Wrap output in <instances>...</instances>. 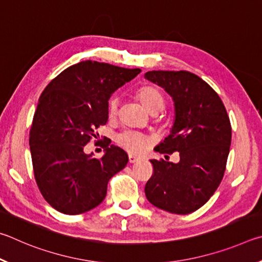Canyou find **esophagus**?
I'll list each match as a JSON object with an SVG mask.
<instances>
[{
	"instance_id": "34e87169",
	"label": "esophagus",
	"mask_w": 262,
	"mask_h": 262,
	"mask_svg": "<svg viewBox=\"0 0 262 262\" xmlns=\"http://www.w3.org/2000/svg\"><path fill=\"white\" fill-rule=\"evenodd\" d=\"M128 161H130V163H136V162L139 161V158H138V157H135V155H132V154H130V155H128Z\"/></svg>"
}]
</instances>
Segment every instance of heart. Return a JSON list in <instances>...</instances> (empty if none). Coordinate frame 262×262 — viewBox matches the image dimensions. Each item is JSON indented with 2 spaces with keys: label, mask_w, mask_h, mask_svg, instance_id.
<instances>
[{
  "label": "heart",
  "mask_w": 262,
  "mask_h": 262,
  "mask_svg": "<svg viewBox=\"0 0 262 262\" xmlns=\"http://www.w3.org/2000/svg\"><path fill=\"white\" fill-rule=\"evenodd\" d=\"M138 98L144 107L148 110L150 114L159 113L163 108L164 99L162 94L152 86L141 87L138 91ZM117 98L113 96L108 102V113L109 115H115L117 112ZM117 144L126 149L127 152L139 154L143 153L147 148L148 141L146 137L139 132L135 131H123L116 136Z\"/></svg>",
  "instance_id": "b5f03b06"
}]
</instances>
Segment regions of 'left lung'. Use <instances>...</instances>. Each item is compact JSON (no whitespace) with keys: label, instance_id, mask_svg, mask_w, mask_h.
Here are the masks:
<instances>
[{"label":"left lung","instance_id":"1","mask_svg":"<svg viewBox=\"0 0 262 262\" xmlns=\"http://www.w3.org/2000/svg\"><path fill=\"white\" fill-rule=\"evenodd\" d=\"M145 78L161 86L175 105L173 125L154 150L180 153V162L150 160L154 172L146 183L150 204L172 214H190L209 200L226 171L231 125L216 92L189 71H148ZM167 157V155H166Z\"/></svg>","mask_w":262,"mask_h":262}]
</instances>
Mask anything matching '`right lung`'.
Instances as JSON below:
<instances>
[{
    "mask_svg": "<svg viewBox=\"0 0 262 262\" xmlns=\"http://www.w3.org/2000/svg\"><path fill=\"white\" fill-rule=\"evenodd\" d=\"M140 71L82 61L43 90L32 122L30 149L41 194L58 212L77 215L95 208L105 198L110 178L126 166L127 154L118 146L105 145L101 159L86 154L84 147L96 138L95 128L107 123L110 96Z\"/></svg>",
    "mask_w": 262,
    "mask_h": 262,
    "instance_id": "obj_1",
    "label": "right lung"
}]
</instances>
